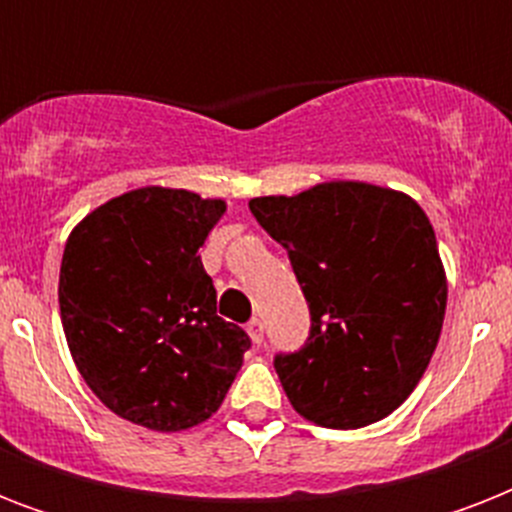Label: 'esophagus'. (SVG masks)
Here are the masks:
<instances>
[{"mask_svg":"<svg viewBox=\"0 0 512 512\" xmlns=\"http://www.w3.org/2000/svg\"><path fill=\"white\" fill-rule=\"evenodd\" d=\"M247 332H249V337H252V342H255V345H263V321H260V319L249 321Z\"/></svg>","mask_w":512,"mask_h":512,"instance_id":"34e87169","label":"esophagus"}]
</instances>
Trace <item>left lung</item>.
<instances>
[{"mask_svg":"<svg viewBox=\"0 0 512 512\" xmlns=\"http://www.w3.org/2000/svg\"><path fill=\"white\" fill-rule=\"evenodd\" d=\"M252 215L281 247L311 311V335L273 366L297 414L324 428L388 417L430 364L446 273L428 215L380 185H313L260 196Z\"/></svg>","mask_w":512,"mask_h":512,"instance_id":"obj_1","label":"left lung"}]
</instances>
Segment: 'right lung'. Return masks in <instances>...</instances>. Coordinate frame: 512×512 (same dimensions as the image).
<instances>
[{
	"mask_svg": "<svg viewBox=\"0 0 512 512\" xmlns=\"http://www.w3.org/2000/svg\"><path fill=\"white\" fill-rule=\"evenodd\" d=\"M223 199L148 185L76 225L60 263V319L90 390L124 420L175 433L220 409L252 340L217 316L199 247Z\"/></svg>",
	"mask_w": 512,
	"mask_h": 512,
	"instance_id": "add662e5",
	"label": "right lung"
}]
</instances>
